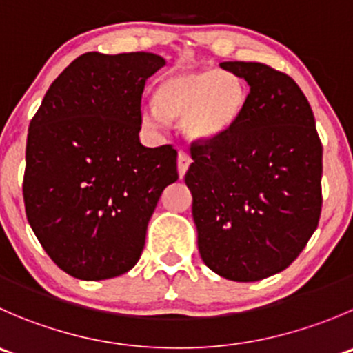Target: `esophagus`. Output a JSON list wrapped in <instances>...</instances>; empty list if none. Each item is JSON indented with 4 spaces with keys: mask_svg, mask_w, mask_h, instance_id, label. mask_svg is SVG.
<instances>
[{
    "mask_svg": "<svg viewBox=\"0 0 353 353\" xmlns=\"http://www.w3.org/2000/svg\"><path fill=\"white\" fill-rule=\"evenodd\" d=\"M191 165V157L188 153L186 148L179 150V155H177V169H179V176L183 177L186 174L188 167Z\"/></svg>",
    "mask_w": 353,
    "mask_h": 353,
    "instance_id": "esophagus-1",
    "label": "esophagus"
}]
</instances>
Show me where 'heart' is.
I'll use <instances>...</instances> for the list:
<instances>
[{
  "label": "heart",
  "instance_id": "b5f03b06",
  "mask_svg": "<svg viewBox=\"0 0 353 353\" xmlns=\"http://www.w3.org/2000/svg\"><path fill=\"white\" fill-rule=\"evenodd\" d=\"M155 107H143L141 117L152 129L183 119L190 138L210 141L238 124L248 103V90L239 75L219 68H181L167 74L153 94Z\"/></svg>",
  "mask_w": 353,
  "mask_h": 353
}]
</instances>
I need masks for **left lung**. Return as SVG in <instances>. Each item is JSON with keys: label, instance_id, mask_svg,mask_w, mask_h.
I'll list each match as a JSON object with an SVG mask.
<instances>
[{"label": "left lung", "instance_id": "8db88e82", "mask_svg": "<svg viewBox=\"0 0 353 353\" xmlns=\"http://www.w3.org/2000/svg\"><path fill=\"white\" fill-rule=\"evenodd\" d=\"M221 67L248 82V103L228 134L191 143L184 181L205 265L231 281H260L285 271L319 224L323 145L290 75L256 61Z\"/></svg>", "mask_w": 353, "mask_h": 353}]
</instances>
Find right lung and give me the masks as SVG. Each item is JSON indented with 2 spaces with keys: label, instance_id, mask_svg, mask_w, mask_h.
<instances>
[{
  "label": "right lung",
  "instance_id": "add662e5",
  "mask_svg": "<svg viewBox=\"0 0 353 353\" xmlns=\"http://www.w3.org/2000/svg\"><path fill=\"white\" fill-rule=\"evenodd\" d=\"M165 65L153 53L75 58L29 125L23 203L34 234L61 271L85 281L136 265L177 150L139 143L141 97Z\"/></svg>",
  "mask_w": 353,
  "mask_h": 353
}]
</instances>
